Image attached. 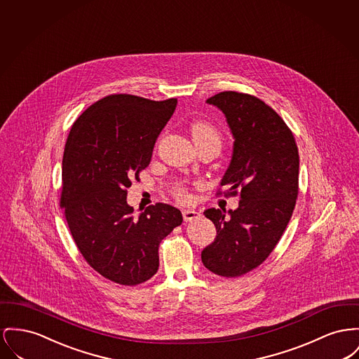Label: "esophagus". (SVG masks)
<instances>
[{
	"label": "esophagus",
	"instance_id": "obj_1",
	"mask_svg": "<svg viewBox=\"0 0 359 359\" xmlns=\"http://www.w3.org/2000/svg\"><path fill=\"white\" fill-rule=\"evenodd\" d=\"M198 217H199V212L196 210H192V209H184V210H183V218H184L186 222L192 221V219H195V218H198Z\"/></svg>",
	"mask_w": 359,
	"mask_h": 359
}]
</instances>
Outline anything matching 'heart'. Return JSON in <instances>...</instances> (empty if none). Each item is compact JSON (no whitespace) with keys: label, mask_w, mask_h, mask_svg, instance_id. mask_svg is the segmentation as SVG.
<instances>
[{"label":"heart","mask_w":359,"mask_h":359,"mask_svg":"<svg viewBox=\"0 0 359 359\" xmlns=\"http://www.w3.org/2000/svg\"><path fill=\"white\" fill-rule=\"evenodd\" d=\"M191 134L194 137V141L195 142H201V141H206V140H215V141H219V133L217 130V127L212 126L210 122L208 121H195L192 125H191ZM173 194L177 199L180 201H187L190 196H189V191L187 187L183 184V183H179Z\"/></svg>","instance_id":"obj_1"}]
</instances>
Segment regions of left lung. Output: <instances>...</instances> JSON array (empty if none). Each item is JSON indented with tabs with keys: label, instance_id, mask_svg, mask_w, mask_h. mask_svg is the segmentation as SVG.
I'll list each match as a JSON object with an SVG mask.
<instances>
[{
	"label": "left lung",
	"instance_id": "1",
	"mask_svg": "<svg viewBox=\"0 0 359 359\" xmlns=\"http://www.w3.org/2000/svg\"><path fill=\"white\" fill-rule=\"evenodd\" d=\"M208 103L225 114L232 130V160L221 187L240 202L229 217L205 211L217 238L202 251V262L211 273L234 278L260 266L285 232L298 196L299 157L292 130L256 96L225 90Z\"/></svg>",
	"mask_w": 359,
	"mask_h": 359
}]
</instances>
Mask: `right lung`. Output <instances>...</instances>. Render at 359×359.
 Returning a JSON list of instances; mask_svg holds the SVG:
<instances>
[{
    "label": "right lung",
    "mask_w": 359,
    "mask_h": 359,
    "mask_svg": "<svg viewBox=\"0 0 359 359\" xmlns=\"http://www.w3.org/2000/svg\"><path fill=\"white\" fill-rule=\"evenodd\" d=\"M176 104L177 99L109 95L79 116L65 145V219L86 263L119 285L135 286L156 274L160 243L183 222L180 210L167 203L150 205L134 218L126 201Z\"/></svg>",
    "instance_id": "obj_1"
}]
</instances>
